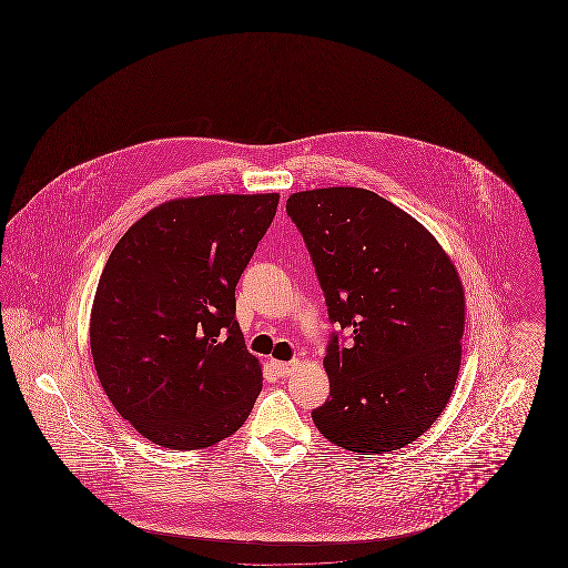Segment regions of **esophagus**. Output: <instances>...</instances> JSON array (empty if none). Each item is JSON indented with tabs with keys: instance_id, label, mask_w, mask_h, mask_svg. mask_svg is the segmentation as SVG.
I'll use <instances>...</instances> for the list:
<instances>
[{
	"instance_id": "esophagus-1",
	"label": "esophagus",
	"mask_w": 568,
	"mask_h": 568,
	"mask_svg": "<svg viewBox=\"0 0 568 568\" xmlns=\"http://www.w3.org/2000/svg\"><path fill=\"white\" fill-rule=\"evenodd\" d=\"M297 362L294 359V362H272V368L281 375V377H287L290 373H294V368H296Z\"/></svg>"
}]
</instances>
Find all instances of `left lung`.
Segmentation results:
<instances>
[{
    "label": "left lung",
    "mask_w": 568,
    "mask_h": 568,
    "mask_svg": "<svg viewBox=\"0 0 568 568\" xmlns=\"http://www.w3.org/2000/svg\"><path fill=\"white\" fill-rule=\"evenodd\" d=\"M287 215L311 253L327 317L341 329L325 352L329 398L313 422L347 452L400 449L433 426L456 387L458 272L419 221L373 191H300L290 195Z\"/></svg>",
    "instance_id": "left-lung-1"
}]
</instances>
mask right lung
I'll list each match as a JSON object with an SVG mask.
<instances>
[{
	"label": "right lung",
	"mask_w": 568,
	"mask_h": 568,
	"mask_svg": "<svg viewBox=\"0 0 568 568\" xmlns=\"http://www.w3.org/2000/svg\"><path fill=\"white\" fill-rule=\"evenodd\" d=\"M276 204L278 193L172 200L112 248L91 353L110 403L151 443L211 447L255 405L262 368L236 322V285Z\"/></svg>",
	"instance_id": "add662e5"
}]
</instances>
